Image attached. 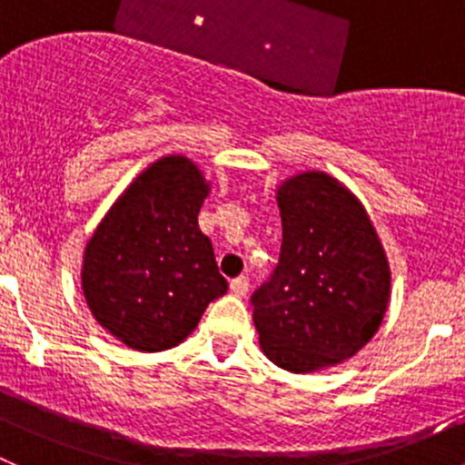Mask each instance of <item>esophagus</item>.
Returning <instances> with one entry per match:
<instances>
[{
  "label": "esophagus",
  "instance_id": "obj_1",
  "mask_svg": "<svg viewBox=\"0 0 465 465\" xmlns=\"http://www.w3.org/2000/svg\"><path fill=\"white\" fill-rule=\"evenodd\" d=\"M247 290H250V279L247 276H238V279L232 281V292L238 294V297H245Z\"/></svg>",
  "mask_w": 465,
  "mask_h": 465
}]
</instances>
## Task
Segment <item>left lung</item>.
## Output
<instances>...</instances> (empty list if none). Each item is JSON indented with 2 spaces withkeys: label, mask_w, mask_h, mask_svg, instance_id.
I'll use <instances>...</instances> for the list:
<instances>
[{
  "label": "left lung",
  "mask_w": 465,
  "mask_h": 465,
  "mask_svg": "<svg viewBox=\"0 0 465 465\" xmlns=\"http://www.w3.org/2000/svg\"><path fill=\"white\" fill-rule=\"evenodd\" d=\"M276 203L281 259L252 297L261 349L292 373L335 367L382 323L391 297L387 254L362 203L328 173L288 177Z\"/></svg>",
  "instance_id": "8db88e82"
}]
</instances>
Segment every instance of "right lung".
Here are the masks:
<instances>
[{"instance_id": "add662e5", "label": "right lung", "mask_w": 465, "mask_h": 465, "mask_svg": "<svg viewBox=\"0 0 465 465\" xmlns=\"http://www.w3.org/2000/svg\"><path fill=\"white\" fill-rule=\"evenodd\" d=\"M211 184L186 154H163L114 200L85 245L81 288L92 317L143 353L182 344L227 292L198 213Z\"/></svg>"}]
</instances>
